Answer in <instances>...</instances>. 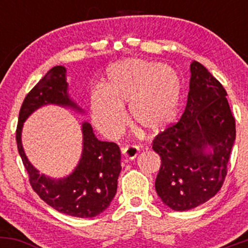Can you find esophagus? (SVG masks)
<instances>
[{"mask_svg":"<svg viewBox=\"0 0 248 248\" xmlns=\"http://www.w3.org/2000/svg\"><path fill=\"white\" fill-rule=\"evenodd\" d=\"M121 150H122V154H124V158L129 161L134 160V158L139 155V153H140V149H139V147L136 146H126L122 148Z\"/></svg>","mask_w":248,"mask_h":248,"instance_id":"1","label":"esophagus"}]
</instances>
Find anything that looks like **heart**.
Wrapping results in <instances>:
<instances>
[{
	"label": "heart",
	"instance_id": "b5f03b06",
	"mask_svg": "<svg viewBox=\"0 0 248 248\" xmlns=\"http://www.w3.org/2000/svg\"><path fill=\"white\" fill-rule=\"evenodd\" d=\"M183 94L181 77L162 62L124 59L107 70L106 86L90 94L94 126L112 138L126 126L124 105H129L133 124L156 135L173 124Z\"/></svg>",
	"mask_w": 248,
	"mask_h": 248
}]
</instances>
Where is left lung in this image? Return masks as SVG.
I'll return each instance as SVG.
<instances>
[{"label": "left lung", "instance_id": "8db88e82", "mask_svg": "<svg viewBox=\"0 0 248 248\" xmlns=\"http://www.w3.org/2000/svg\"><path fill=\"white\" fill-rule=\"evenodd\" d=\"M190 72L181 120L153 141L161 157L156 192L175 211L197 207L220 190L235 140V121L223 85L196 61Z\"/></svg>", "mask_w": 248, "mask_h": 248}]
</instances>
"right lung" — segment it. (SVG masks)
<instances>
[{"mask_svg":"<svg viewBox=\"0 0 248 248\" xmlns=\"http://www.w3.org/2000/svg\"><path fill=\"white\" fill-rule=\"evenodd\" d=\"M56 105L85 114L72 100L66 81V69L55 66L25 96L18 115L16 141L32 189L47 205L58 212L79 218L96 217L109 206L118 189L121 171V152L114 142L98 140L87 121L81 124L82 150L80 160L69 176L52 178L31 164L22 144L24 122L43 106Z\"/></svg>","mask_w":248,"mask_h":248,"instance_id":"1","label":"right lung"}]
</instances>
